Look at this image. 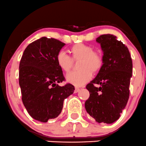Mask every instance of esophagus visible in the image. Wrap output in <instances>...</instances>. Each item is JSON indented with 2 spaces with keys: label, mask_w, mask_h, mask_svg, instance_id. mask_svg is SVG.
I'll return each mask as SVG.
<instances>
[{
  "label": "esophagus",
  "mask_w": 146,
  "mask_h": 146,
  "mask_svg": "<svg viewBox=\"0 0 146 146\" xmlns=\"http://www.w3.org/2000/svg\"><path fill=\"white\" fill-rule=\"evenodd\" d=\"M80 90V89L79 87H76V89H75V93H78Z\"/></svg>",
  "instance_id": "1"
}]
</instances>
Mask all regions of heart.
<instances>
[{"mask_svg":"<svg viewBox=\"0 0 146 146\" xmlns=\"http://www.w3.org/2000/svg\"><path fill=\"white\" fill-rule=\"evenodd\" d=\"M73 60H80L76 72H70L66 77L67 82L75 86H80L91 78L92 73H97L101 68L102 57L100 52L94 51L90 46L84 44H77L70 49ZM56 62L63 71L68 72L71 68L73 60L64 51H60L56 56Z\"/></svg>","mask_w":146,"mask_h":146,"instance_id":"heart-1","label":"heart"}]
</instances>
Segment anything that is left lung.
I'll use <instances>...</instances> for the list:
<instances>
[{
	"instance_id": "1",
	"label": "left lung",
	"mask_w": 146,
	"mask_h": 146,
	"mask_svg": "<svg viewBox=\"0 0 146 146\" xmlns=\"http://www.w3.org/2000/svg\"><path fill=\"white\" fill-rule=\"evenodd\" d=\"M103 55L102 66L96 77L86 86L89 91L84 106L98 123L111 124L121 116L129 99L132 61L127 46L113 35L96 39ZM100 84L99 88L94 84Z\"/></svg>"
}]
</instances>
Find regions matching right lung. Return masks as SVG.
I'll return each instance as SVG.
<instances>
[{
	"mask_svg": "<svg viewBox=\"0 0 146 146\" xmlns=\"http://www.w3.org/2000/svg\"><path fill=\"white\" fill-rule=\"evenodd\" d=\"M65 46L53 38L33 41L24 50L19 64V85L22 101L34 119L46 123L62 112L64 99L73 94L74 86L57 83L64 80L56 56Z\"/></svg>",
	"mask_w": 146,
	"mask_h": 146,
	"instance_id": "1",
	"label": "right lung"
}]
</instances>
